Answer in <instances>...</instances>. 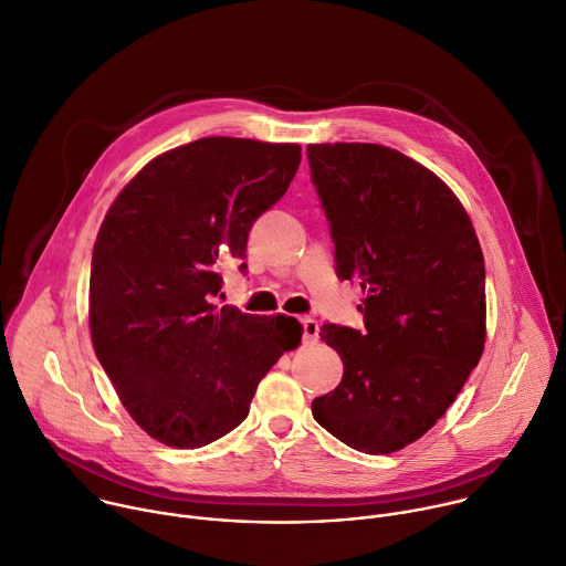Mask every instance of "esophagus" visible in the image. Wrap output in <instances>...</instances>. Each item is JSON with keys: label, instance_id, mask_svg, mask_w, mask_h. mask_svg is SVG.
Wrapping results in <instances>:
<instances>
[{"label": "esophagus", "instance_id": "1", "mask_svg": "<svg viewBox=\"0 0 566 566\" xmlns=\"http://www.w3.org/2000/svg\"><path fill=\"white\" fill-rule=\"evenodd\" d=\"M301 325H303V344H314L318 338V323L310 316H303Z\"/></svg>", "mask_w": 566, "mask_h": 566}]
</instances>
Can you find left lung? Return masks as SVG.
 <instances>
[{
    "label": "left lung",
    "instance_id": "1",
    "mask_svg": "<svg viewBox=\"0 0 566 566\" xmlns=\"http://www.w3.org/2000/svg\"><path fill=\"white\" fill-rule=\"evenodd\" d=\"M336 276L364 292V329L323 325L344 379L314 419L355 450L388 455L455 401L486 342V274L473 222L441 178L370 143L307 145Z\"/></svg>",
    "mask_w": 566,
    "mask_h": 566
}]
</instances>
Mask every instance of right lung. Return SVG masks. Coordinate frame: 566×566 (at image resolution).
Segmentation results:
<instances>
[{"instance_id": "right-lung-1", "label": "right lung", "mask_w": 566, "mask_h": 566, "mask_svg": "<svg viewBox=\"0 0 566 566\" xmlns=\"http://www.w3.org/2000/svg\"><path fill=\"white\" fill-rule=\"evenodd\" d=\"M298 163V145L200 138L156 156L108 207L91 261V338L123 406L156 441L200 448L228 434L259 381L298 348L296 318L213 303L220 265L245 259L254 220Z\"/></svg>"}]
</instances>
